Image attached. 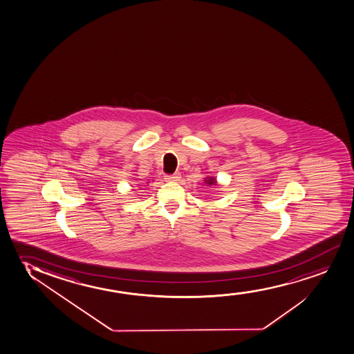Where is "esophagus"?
<instances>
[{
    "instance_id": "esophagus-1",
    "label": "esophagus",
    "mask_w": 354,
    "mask_h": 354,
    "mask_svg": "<svg viewBox=\"0 0 354 354\" xmlns=\"http://www.w3.org/2000/svg\"><path fill=\"white\" fill-rule=\"evenodd\" d=\"M165 181H170V183H174V181H179L180 180V173H174V174L165 175Z\"/></svg>"
}]
</instances>
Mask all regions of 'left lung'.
<instances>
[{
	"instance_id": "1",
	"label": "left lung",
	"mask_w": 354,
	"mask_h": 354,
	"mask_svg": "<svg viewBox=\"0 0 354 354\" xmlns=\"http://www.w3.org/2000/svg\"><path fill=\"white\" fill-rule=\"evenodd\" d=\"M205 183H207V184H209V185H215L216 184V181H215V179H214V178H209V179L205 180Z\"/></svg>"
}]
</instances>
